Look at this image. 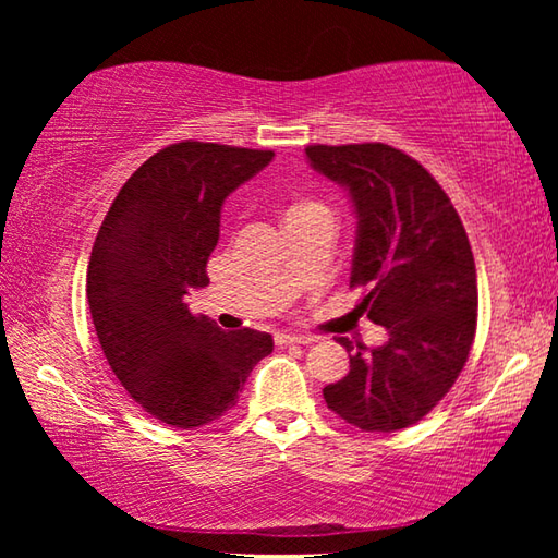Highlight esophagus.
<instances>
[{"label": "esophagus", "mask_w": 558, "mask_h": 558, "mask_svg": "<svg viewBox=\"0 0 558 558\" xmlns=\"http://www.w3.org/2000/svg\"><path fill=\"white\" fill-rule=\"evenodd\" d=\"M276 342L278 344H313L315 337L310 335H288V332H280L276 335Z\"/></svg>", "instance_id": "obj_1"}]
</instances>
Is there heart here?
Instances as JSON below:
<instances>
[{
	"label": "heart",
	"instance_id": "b5f03b06",
	"mask_svg": "<svg viewBox=\"0 0 558 558\" xmlns=\"http://www.w3.org/2000/svg\"><path fill=\"white\" fill-rule=\"evenodd\" d=\"M313 209H323V206H319L317 202H300V204H295V206H290L288 216H290V214H300V211H313Z\"/></svg>",
	"mask_w": 558,
	"mask_h": 558
}]
</instances>
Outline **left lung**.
I'll return each instance as SVG.
<instances>
[{
	"label": "left lung",
	"instance_id": "left-lung-1",
	"mask_svg": "<svg viewBox=\"0 0 558 558\" xmlns=\"http://www.w3.org/2000/svg\"><path fill=\"white\" fill-rule=\"evenodd\" d=\"M307 162L349 194L356 239L349 286L389 339L347 337L349 374L323 389L327 409L362 430L391 433L433 411L468 362L477 325V272L448 194L423 165L381 143L310 145Z\"/></svg>",
	"mask_w": 558,
	"mask_h": 558
}]
</instances>
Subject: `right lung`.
Masks as SVG:
<instances>
[{
  "instance_id": "right-lung-1",
  "label": "right lung",
  "mask_w": 558,
  "mask_h": 558,
  "mask_svg": "<svg viewBox=\"0 0 558 558\" xmlns=\"http://www.w3.org/2000/svg\"><path fill=\"white\" fill-rule=\"evenodd\" d=\"M272 157L189 140L159 149L120 189L93 243L86 292L102 354L132 399L174 428L233 409L272 352L270 335L223 332L186 305L189 292L209 286L226 196Z\"/></svg>"
}]
</instances>
